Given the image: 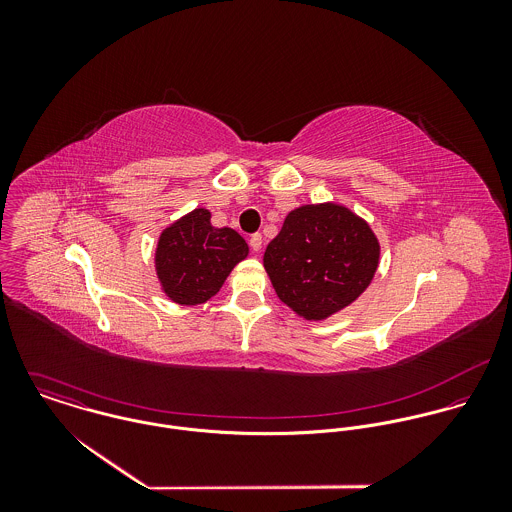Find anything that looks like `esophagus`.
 Masks as SVG:
<instances>
[{"instance_id": "34e87169", "label": "esophagus", "mask_w": 512, "mask_h": 512, "mask_svg": "<svg viewBox=\"0 0 512 512\" xmlns=\"http://www.w3.org/2000/svg\"><path fill=\"white\" fill-rule=\"evenodd\" d=\"M250 248L254 250V252H260V248H262V234H252L250 236Z\"/></svg>"}]
</instances>
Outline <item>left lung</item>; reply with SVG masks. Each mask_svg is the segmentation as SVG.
<instances>
[{
	"label": "left lung",
	"mask_w": 512,
	"mask_h": 512,
	"mask_svg": "<svg viewBox=\"0 0 512 512\" xmlns=\"http://www.w3.org/2000/svg\"><path fill=\"white\" fill-rule=\"evenodd\" d=\"M380 246L365 220L335 203L292 211L264 252L278 297L305 319H327L365 292Z\"/></svg>",
	"instance_id": "left-lung-1"
}]
</instances>
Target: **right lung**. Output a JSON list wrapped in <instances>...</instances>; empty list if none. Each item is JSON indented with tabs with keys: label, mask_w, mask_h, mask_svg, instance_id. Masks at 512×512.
<instances>
[{
	"label": "right lung",
	"mask_w": 512,
	"mask_h": 512,
	"mask_svg": "<svg viewBox=\"0 0 512 512\" xmlns=\"http://www.w3.org/2000/svg\"><path fill=\"white\" fill-rule=\"evenodd\" d=\"M246 256L248 244L236 230L213 226L207 209H195L161 232L155 270L171 301L199 305L219 292Z\"/></svg>",
	"instance_id": "right-lung-1"
}]
</instances>
